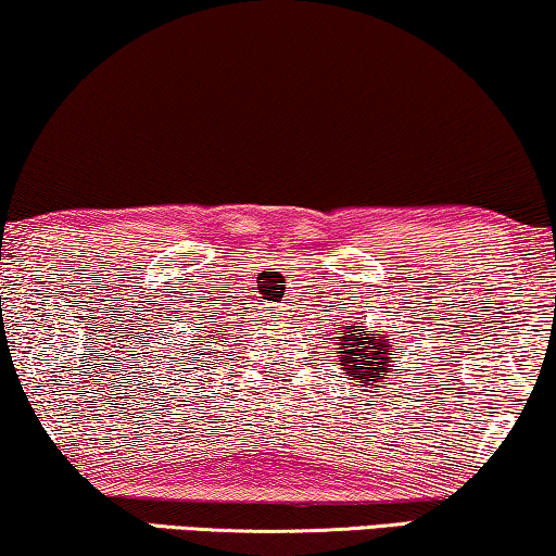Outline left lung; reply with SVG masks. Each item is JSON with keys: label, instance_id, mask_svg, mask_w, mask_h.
Wrapping results in <instances>:
<instances>
[{"label": "left lung", "instance_id": "1", "mask_svg": "<svg viewBox=\"0 0 556 556\" xmlns=\"http://www.w3.org/2000/svg\"><path fill=\"white\" fill-rule=\"evenodd\" d=\"M341 337H337V356L341 369H344L346 377L359 379L362 387L375 384V382H387L390 379L392 369V341L387 333H375L367 331V326L352 324L341 326Z\"/></svg>", "mask_w": 556, "mask_h": 556}]
</instances>
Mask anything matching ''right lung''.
<instances>
[{
	"mask_svg": "<svg viewBox=\"0 0 556 556\" xmlns=\"http://www.w3.org/2000/svg\"><path fill=\"white\" fill-rule=\"evenodd\" d=\"M202 331H207V333H202V339H207V341H204V344H215V341H217V329H215V321H212V326H202ZM192 349H194V356H192V359L194 362H200V344H192ZM212 352H215V349H212ZM187 354V352H185Z\"/></svg>",
	"mask_w": 556,
	"mask_h": 556,
	"instance_id": "right-lung-1",
	"label": "right lung"
}]
</instances>
